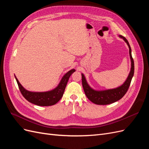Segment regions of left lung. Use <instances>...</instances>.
I'll list each match as a JSON object with an SVG mask.
<instances>
[{
  "mask_svg": "<svg viewBox=\"0 0 149 149\" xmlns=\"http://www.w3.org/2000/svg\"><path fill=\"white\" fill-rule=\"evenodd\" d=\"M120 37L123 38L124 41L127 44L129 48V55L130 60H131V70H130V73L127 79H126V81L123 85L115 89H108L105 90V91H95V90L91 88H90V86L87 83L86 81L84 76L81 74L82 84L86 96H87V97L90 101L96 104H109L115 102L120 100L125 95V93H127L130 86V83H131V80L134 73V63L131 54V48H130V45L127 39L122 35H120Z\"/></svg>",
  "mask_w": 149,
  "mask_h": 149,
  "instance_id": "left-lung-1",
  "label": "left lung"
}]
</instances>
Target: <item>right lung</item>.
<instances>
[{"mask_svg": "<svg viewBox=\"0 0 149 149\" xmlns=\"http://www.w3.org/2000/svg\"><path fill=\"white\" fill-rule=\"evenodd\" d=\"M74 71L75 70L74 69L69 71L63 77L58 86L55 89L48 92L35 93L29 91L23 88L16 77L15 79L22 94L26 100L37 106H49L55 104L60 100V99L63 95L68 81L70 76Z\"/></svg>", "mask_w": 149, "mask_h": 149, "instance_id": "add662e5", "label": "right lung"}]
</instances>
